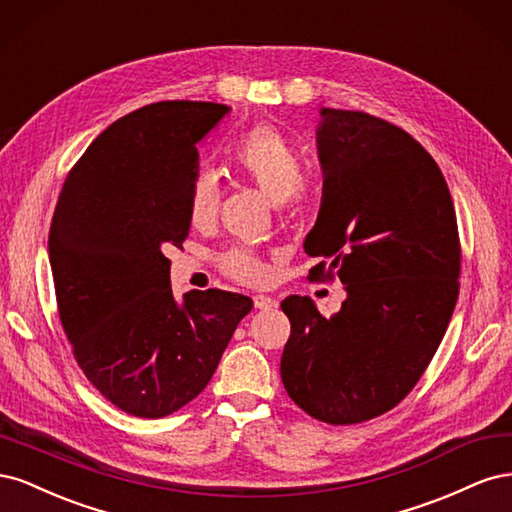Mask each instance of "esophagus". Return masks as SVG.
Wrapping results in <instances>:
<instances>
[{
    "label": "esophagus",
    "mask_w": 512,
    "mask_h": 512,
    "mask_svg": "<svg viewBox=\"0 0 512 512\" xmlns=\"http://www.w3.org/2000/svg\"><path fill=\"white\" fill-rule=\"evenodd\" d=\"M254 307L256 309H273V307H277V301L273 297H265V294H256Z\"/></svg>",
    "instance_id": "34e87169"
}]
</instances>
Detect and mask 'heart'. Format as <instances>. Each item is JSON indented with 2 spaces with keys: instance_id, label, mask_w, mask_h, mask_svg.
<instances>
[{
  "instance_id": "1",
  "label": "heart",
  "mask_w": 512,
  "mask_h": 512,
  "mask_svg": "<svg viewBox=\"0 0 512 512\" xmlns=\"http://www.w3.org/2000/svg\"><path fill=\"white\" fill-rule=\"evenodd\" d=\"M232 162L239 173L256 183L275 203L284 207H301L307 190L301 183L303 164L297 149L273 126L260 123L247 130L230 149ZM220 188L213 173L198 170L190 183L188 215L194 226H207L218 213ZM222 271L241 284H260L267 280V267L254 252L245 247H232L220 258Z\"/></svg>"
}]
</instances>
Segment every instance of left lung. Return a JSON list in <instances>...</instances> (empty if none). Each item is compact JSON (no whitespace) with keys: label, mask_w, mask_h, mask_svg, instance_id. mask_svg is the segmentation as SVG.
<instances>
[{"label":"left lung","mask_w":512,"mask_h":512,"mask_svg":"<svg viewBox=\"0 0 512 512\" xmlns=\"http://www.w3.org/2000/svg\"><path fill=\"white\" fill-rule=\"evenodd\" d=\"M322 205L303 243L324 256L309 277L346 286L324 318L309 297L282 301L290 337L282 382L309 416L354 425L395 408L436 354L459 294L455 207L436 160L393 123L320 108Z\"/></svg>","instance_id":"1"}]
</instances>
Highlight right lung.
Wrapping results in <instances>:
<instances>
[{
  "label": "right lung",
  "mask_w": 512,
  "mask_h": 512,
  "mask_svg": "<svg viewBox=\"0 0 512 512\" xmlns=\"http://www.w3.org/2000/svg\"><path fill=\"white\" fill-rule=\"evenodd\" d=\"M226 104L166 100L111 123L72 166L49 232L61 327L87 380L119 410L160 418L209 384L252 299L190 290L166 252L190 232L196 143Z\"/></svg>",
  "instance_id": "add662e5"
}]
</instances>
